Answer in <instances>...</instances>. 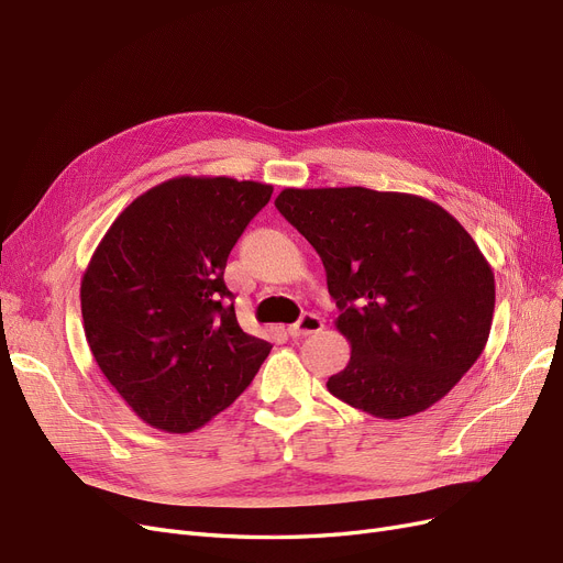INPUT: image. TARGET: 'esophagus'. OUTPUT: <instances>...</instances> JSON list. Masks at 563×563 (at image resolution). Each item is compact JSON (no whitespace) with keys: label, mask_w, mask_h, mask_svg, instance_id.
I'll use <instances>...</instances> for the list:
<instances>
[{"label":"esophagus","mask_w":563,"mask_h":563,"mask_svg":"<svg viewBox=\"0 0 563 563\" xmlns=\"http://www.w3.org/2000/svg\"><path fill=\"white\" fill-rule=\"evenodd\" d=\"M324 327V320L320 314H312V312H306L301 320L297 324H291L287 331L291 338H301V335H310V333H317L322 331Z\"/></svg>","instance_id":"34e87169"}]
</instances>
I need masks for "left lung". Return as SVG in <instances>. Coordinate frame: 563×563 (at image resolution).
Segmentation results:
<instances>
[{
  "instance_id": "8db88e82",
  "label": "left lung",
  "mask_w": 563,
  "mask_h": 563,
  "mask_svg": "<svg viewBox=\"0 0 563 563\" xmlns=\"http://www.w3.org/2000/svg\"><path fill=\"white\" fill-rule=\"evenodd\" d=\"M276 207L322 257L352 347L331 394L388 421L442 400L493 327L495 274L472 234L411 192L285 188Z\"/></svg>"
}]
</instances>
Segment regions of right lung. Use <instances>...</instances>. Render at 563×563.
Returning a JSON list of instances; mask_svg holds the SVG:
<instances>
[{
	"mask_svg": "<svg viewBox=\"0 0 563 563\" xmlns=\"http://www.w3.org/2000/svg\"><path fill=\"white\" fill-rule=\"evenodd\" d=\"M274 186L175 177L135 198L80 283L87 345L106 379L156 430L184 434L230 407L272 342L243 331L223 274Z\"/></svg>",
	"mask_w": 563,
	"mask_h": 563,
	"instance_id": "right-lung-1",
	"label": "right lung"
}]
</instances>
